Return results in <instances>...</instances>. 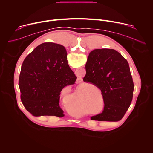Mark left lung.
<instances>
[{"label":"left lung","instance_id":"left-lung-1","mask_svg":"<svg viewBox=\"0 0 153 153\" xmlns=\"http://www.w3.org/2000/svg\"><path fill=\"white\" fill-rule=\"evenodd\" d=\"M85 82L101 90L104 102L102 113L91 120L116 122L121 120L133 99L134 83L127 60L113 49L92 51L85 65Z\"/></svg>","mask_w":153,"mask_h":153}]
</instances>
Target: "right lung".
<instances>
[{"mask_svg":"<svg viewBox=\"0 0 153 153\" xmlns=\"http://www.w3.org/2000/svg\"><path fill=\"white\" fill-rule=\"evenodd\" d=\"M76 76L67 61L66 49L52 42L43 43L25 59L20 73V99L34 116L65 115L59 106L60 92L73 85Z\"/></svg>","mask_w":153,"mask_h":153,"instance_id":"add662e5","label":"right lung"}]
</instances>
